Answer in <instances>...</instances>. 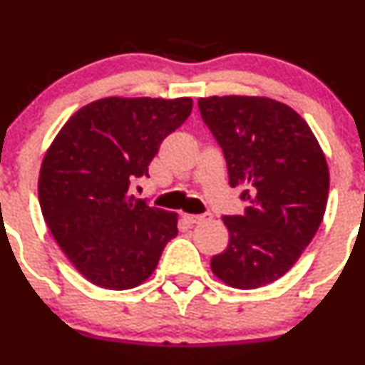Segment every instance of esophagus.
<instances>
[{
    "label": "esophagus",
    "instance_id": "obj_1",
    "mask_svg": "<svg viewBox=\"0 0 365 365\" xmlns=\"http://www.w3.org/2000/svg\"><path fill=\"white\" fill-rule=\"evenodd\" d=\"M185 219L189 220L190 224H201L205 222L206 219H210V213H203V215H185Z\"/></svg>",
    "mask_w": 365,
    "mask_h": 365
}]
</instances>
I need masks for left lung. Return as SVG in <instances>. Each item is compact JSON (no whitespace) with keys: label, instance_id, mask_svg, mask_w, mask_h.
Instances as JSON below:
<instances>
[{"label":"left lung","instance_id":"8db88e82","mask_svg":"<svg viewBox=\"0 0 365 365\" xmlns=\"http://www.w3.org/2000/svg\"><path fill=\"white\" fill-rule=\"evenodd\" d=\"M206 127L222 148L231 187H244V215H224L226 251L212 272L238 289L270 284L311 244L329 197V165L304 118L264 97L197 101Z\"/></svg>","mask_w":365,"mask_h":365}]
</instances>
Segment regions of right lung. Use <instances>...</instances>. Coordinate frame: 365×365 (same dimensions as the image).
Wrapping results in <instances>:
<instances>
[{"label": "right lung", "instance_id": "obj_1", "mask_svg": "<svg viewBox=\"0 0 365 365\" xmlns=\"http://www.w3.org/2000/svg\"><path fill=\"white\" fill-rule=\"evenodd\" d=\"M192 111V98L95 101L63 125L43 157L38 201L47 227L73 267L106 289L145 282L176 213L135 200L130 185L148 176L160 143Z\"/></svg>", "mask_w": 365, "mask_h": 365}]
</instances>
